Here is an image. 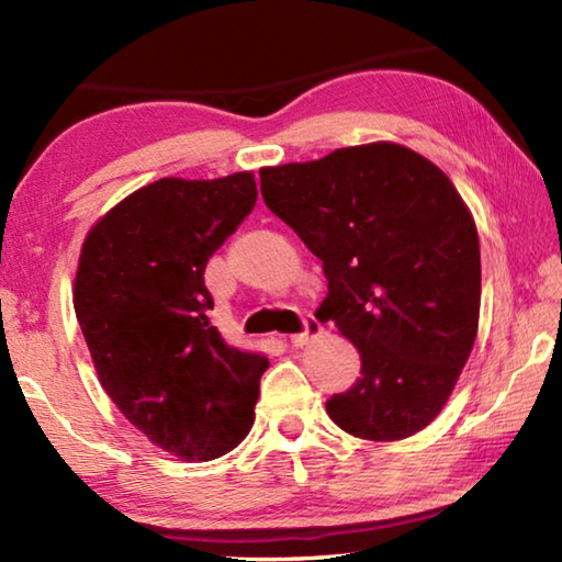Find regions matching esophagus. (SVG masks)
I'll return each mask as SVG.
<instances>
[{
	"label": "esophagus",
	"mask_w": 562,
	"mask_h": 562,
	"mask_svg": "<svg viewBox=\"0 0 562 562\" xmlns=\"http://www.w3.org/2000/svg\"><path fill=\"white\" fill-rule=\"evenodd\" d=\"M322 335V325L315 317H304V331L302 335H292V347H307L310 341H315Z\"/></svg>",
	"instance_id": "esophagus-1"
}]
</instances>
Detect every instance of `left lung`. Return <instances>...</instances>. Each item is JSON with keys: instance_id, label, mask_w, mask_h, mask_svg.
<instances>
[{"instance_id": "left-lung-1", "label": "left lung", "mask_w": 562, "mask_h": 562, "mask_svg": "<svg viewBox=\"0 0 562 562\" xmlns=\"http://www.w3.org/2000/svg\"><path fill=\"white\" fill-rule=\"evenodd\" d=\"M265 205L322 260L331 319L361 376L327 402L339 429L398 441L429 426L469 359L481 310L473 215L449 176L398 144L260 170Z\"/></svg>"}]
</instances>
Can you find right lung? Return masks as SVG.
<instances>
[{
    "label": "right lung",
    "mask_w": 562,
    "mask_h": 562,
    "mask_svg": "<svg viewBox=\"0 0 562 562\" xmlns=\"http://www.w3.org/2000/svg\"><path fill=\"white\" fill-rule=\"evenodd\" d=\"M258 201L255 176L160 178L91 227L74 310L111 402L158 449L213 461L250 431L268 357L211 325L205 265Z\"/></svg>",
    "instance_id": "obj_1"
}]
</instances>
